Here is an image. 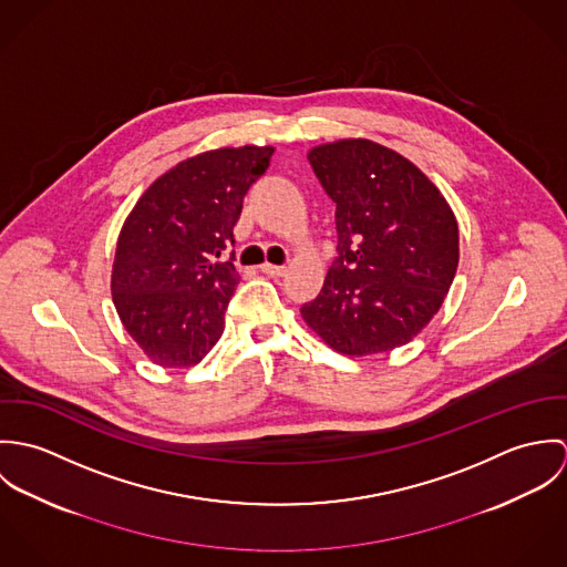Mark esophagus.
<instances>
[{
	"instance_id": "34e87169",
	"label": "esophagus",
	"mask_w": 567,
	"mask_h": 567,
	"mask_svg": "<svg viewBox=\"0 0 567 567\" xmlns=\"http://www.w3.org/2000/svg\"><path fill=\"white\" fill-rule=\"evenodd\" d=\"M259 268H261V272H266L270 277H284L288 272L286 266H275V264H261Z\"/></svg>"
}]
</instances>
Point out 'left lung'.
Here are the masks:
<instances>
[{"mask_svg": "<svg viewBox=\"0 0 567 567\" xmlns=\"http://www.w3.org/2000/svg\"><path fill=\"white\" fill-rule=\"evenodd\" d=\"M336 203L338 255L301 317L347 355L391 351L439 312L458 266V225L436 185L400 153L340 140L308 153Z\"/></svg>", "mask_w": 567, "mask_h": 567, "instance_id": "left-lung-1", "label": "left lung"}]
</instances>
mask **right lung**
Segmentation results:
<instances>
[{
  "label": "right lung",
  "mask_w": 567,
  "mask_h": 567,
  "mask_svg": "<svg viewBox=\"0 0 567 567\" xmlns=\"http://www.w3.org/2000/svg\"><path fill=\"white\" fill-rule=\"evenodd\" d=\"M275 148H218L174 165L128 214L115 248L111 290L122 324L167 369L198 364L225 331L240 281L229 261L248 187Z\"/></svg>",
  "instance_id": "1"
}]
</instances>
